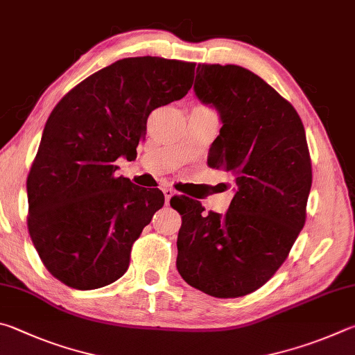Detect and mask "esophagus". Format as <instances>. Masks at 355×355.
Returning <instances> with one entry per match:
<instances>
[{
    "mask_svg": "<svg viewBox=\"0 0 355 355\" xmlns=\"http://www.w3.org/2000/svg\"><path fill=\"white\" fill-rule=\"evenodd\" d=\"M164 195H165V200H166V204H168V202H170L171 198L174 196V190L171 187H165L164 189Z\"/></svg>",
    "mask_w": 355,
    "mask_h": 355,
    "instance_id": "obj_1",
    "label": "esophagus"
}]
</instances>
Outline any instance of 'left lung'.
I'll list each match as a JSON object with an SVG mask.
<instances>
[{
    "mask_svg": "<svg viewBox=\"0 0 355 355\" xmlns=\"http://www.w3.org/2000/svg\"><path fill=\"white\" fill-rule=\"evenodd\" d=\"M193 89L220 114L207 164L232 174L235 193L225 215L190 198L170 201L182 215L176 266L206 295L245 296L281 268L306 223V130L293 105L243 67L200 64Z\"/></svg>",
    "mask_w": 355,
    "mask_h": 355,
    "instance_id": "obj_1",
    "label": "left lung"
}]
</instances>
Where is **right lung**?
<instances>
[{"label": "right lung", "instance_id": "1", "mask_svg": "<svg viewBox=\"0 0 355 355\" xmlns=\"http://www.w3.org/2000/svg\"><path fill=\"white\" fill-rule=\"evenodd\" d=\"M195 65L151 55L116 60L53 109L28 174V229L62 284L95 290L128 271L134 241L165 200L159 189L116 178L115 160L137 155L149 114L187 95Z\"/></svg>", "mask_w": 355, "mask_h": 355}]
</instances>
